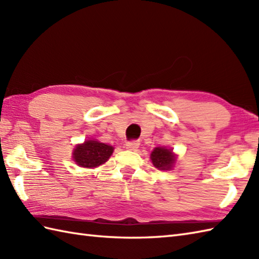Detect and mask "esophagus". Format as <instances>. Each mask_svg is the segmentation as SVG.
I'll return each instance as SVG.
<instances>
[{
  "mask_svg": "<svg viewBox=\"0 0 259 259\" xmlns=\"http://www.w3.org/2000/svg\"><path fill=\"white\" fill-rule=\"evenodd\" d=\"M139 141H137V140H131V141H128L125 144V148L126 149H129V150H136L137 148L139 147Z\"/></svg>",
  "mask_w": 259,
  "mask_h": 259,
  "instance_id": "1",
  "label": "esophagus"
}]
</instances>
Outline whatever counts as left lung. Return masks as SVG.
Segmentation results:
<instances>
[{
	"mask_svg": "<svg viewBox=\"0 0 259 259\" xmlns=\"http://www.w3.org/2000/svg\"><path fill=\"white\" fill-rule=\"evenodd\" d=\"M151 160L153 166L161 170L171 169L172 164L176 161V157L174 156L172 150L166 149V148H155L151 152Z\"/></svg>",
	"mask_w": 259,
	"mask_h": 259,
	"instance_id": "obj_1",
	"label": "left lung"
}]
</instances>
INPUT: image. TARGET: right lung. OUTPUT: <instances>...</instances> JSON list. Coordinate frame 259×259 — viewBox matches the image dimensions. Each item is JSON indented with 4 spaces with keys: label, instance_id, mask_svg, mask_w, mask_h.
<instances>
[{
    "label": "right lung",
    "instance_id": "right-lung-1",
    "mask_svg": "<svg viewBox=\"0 0 259 259\" xmlns=\"http://www.w3.org/2000/svg\"><path fill=\"white\" fill-rule=\"evenodd\" d=\"M113 147L101 144L95 140L85 141L83 145H78L73 151V159L81 167L96 168L106 162L112 155Z\"/></svg>",
    "mask_w": 259,
    "mask_h": 259
}]
</instances>
